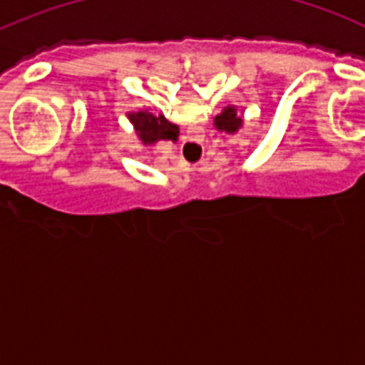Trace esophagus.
Returning a JSON list of instances; mask_svg holds the SVG:
<instances>
[{
    "label": "esophagus",
    "instance_id": "obj_1",
    "mask_svg": "<svg viewBox=\"0 0 365 365\" xmlns=\"http://www.w3.org/2000/svg\"><path fill=\"white\" fill-rule=\"evenodd\" d=\"M199 137H201V135H197L195 138H192L188 146H186L188 153L195 155V157H197L199 153H202V138H199Z\"/></svg>",
    "mask_w": 365,
    "mask_h": 365
}]
</instances>
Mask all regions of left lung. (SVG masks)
I'll return each instance as SVG.
<instances>
[{"label": "left lung", "instance_id": "left-lung-1", "mask_svg": "<svg viewBox=\"0 0 365 365\" xmlns=\"http://www.w3.org/2000/svg\"><path fill=\"white\" fill-rule=\"evenodd\" d=\"M243 109H237V106H227L219 115H215L214 125L217 131H225L228 135H234L243 128Z\"/></svg>", "mask_w": 365, "mask_h": 365}]
</instances>
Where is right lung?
<instances>
[{
	"mask_svg": "<svg viewBox=\"0 0 365 365\" xmlns=\"http://www.w3.org/2000/svg\"><path fill=\"white\" fill-rule=\"evenodd\" d=\"M125 117L144 146H155L160 140L177 143L179 138V125L168 120L164 115H153L150 109H137L125 113Z\"/></svg>",
	"mask_w": 365,
	"mask_h": 365,
	"instance_id": "right-lung-1",
	"label": "right lung"
}]
</instances>
